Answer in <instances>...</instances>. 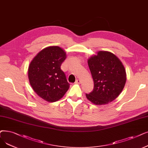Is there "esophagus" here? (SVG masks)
Here are the masks:
<instances>
[{
    "mask_svg": "<svg viewBox=\"0 0 148 148\" xmlns=\"http://www.w3.org/2000/svg\"><path fill=\"white\" fill-rule=\"evenodd\" d=\"M80 83H81V81H80V80H79V79H77V80H75V84H80Z\"/></svg>",
    "mask_w": 148,
    "mask_h": 148,
    "instance_id": "obj_1",
    "label": "esophagus"
}]
</instances>
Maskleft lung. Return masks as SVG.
<instances>
[{
    "label": "left lung",
    "mask_w": 148,
    "mask_h": 148,
    "mask_svg": "<svg viewBox=\"0 0 148 148\" xmlns=\"http://www.w3.org/2000/svg\"><path fill=\"white\" fill-rule=\"evenodd\" d=\"M93 81V91L86 97L96 105L109 103L116 99L123 89L126 80L124 66L113 53L100 51L88 60Z\"/></svg>",
    "instance_id": "1"
}]
</instances>
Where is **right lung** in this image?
<instances>
[{
	"label": "right lung",
	"mask_w": 148,
	"mask_h": 148,
	"mask_svg": "<svg viewBox=\"0 0 148 148\" xmlns=\"http://www.w3.org/2000/svg\"><path fill=\"white\" fill-rule=\"evenodd\" d=\"M66 57L62 48L51 46L40 51L29 64L30 85L39 97L48 102L62 99L69 88L66 75L60 68Z\"/></svg>",
	"instance_id": "add662e5"
}]
</instances>
